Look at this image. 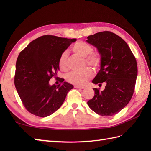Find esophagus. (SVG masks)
I'll list each match as a JSON object with an SVG mask.
<instances>
[{"label":"esophagus","mask_w":151,"mask_h":151,"mask_svg":"<svg viewBox=\"0 0 151 151\" xmlns=\"http://www.w3.org/2000/svg\"><path fill=\"white\" fill-rule=\"evenodd\" d=\"M75 88H77V89H84V87H82V86H75Z\"/></svg>","instance_id":"obj_1"}]
</instances>
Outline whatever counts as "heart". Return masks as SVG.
<instances>
[{"label":"heart","mask_w":151,"mask_h":151,"mask_svg":"<svg viewBox=\"0 0 151 151\" xmlns=\"http://www.w3.org/2000/svg\"><path fill=\"white\" fill-rule=\"evenodd\" d=\"M92 47L84 41H78L71 47L73 52L76 55L85 58L84 61L87 65L94 69H97L101 63V57L97 53L91 52ZM67 53L63 52L61 54L58 65L60 69L65 70L67 69ZM93 76L91 69H85L81 72H71L67 76V81L72 84L76 86H84Z\"/></svg>","instance_id":"1"}]
</instances>
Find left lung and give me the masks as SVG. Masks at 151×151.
Returning <instances> with one entry per match:
<instances>
[{"label":"left lung","mask_w":151,"mask_h":151,"mask_svg":"<svg viewBox=\"0 0 151 151\" xmlns=\"http://www.w3.org/2000/svg\"><path fill=\"white\" fill-rule=\"evenodd\" d=\"M86 41L97 49L101 69L92 82L105 89L93 88L95 95L88 101L89 107L102 116H112L129 104L134 93L137 67L129 45L117 35L109 31L88 36Z\"/></svg>","instance_id":"8db88e82"}]
</instances>
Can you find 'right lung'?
<instances>
[{
  "label": "right lung",
  "instance_id": "add662e5",
  "mask_svg": "<svg viewBox=\"0 0 151 151\" xmlns=\"http://www.w3.org/2000/svg\"><path fill=\"white\" fill-rule=\"evenodd\" d=\"M76 39L50 35L32 41L19 54L14 83L24 106L36 116L45 117L54 113L63 103L72 84L61 78L58 86L49 81L60 70L59 58Z\"/></svg>",
  "mask_w": 151,
  "mask_h": 151
}]
</instances>
